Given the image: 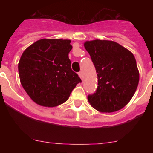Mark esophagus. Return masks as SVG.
Wrapping results in <instances>:
<instances>
[{"label":"esophagus","mask_w":153,"mask_h":153,"mask_svg":"<svg viewBox=\"0 0 153 153\" xmlns=\"http://www.w3.org/2000/svg\"><path fill=\"white\" fill-rule=\"evenodd\" d=\"M78 74H79V77H80L81 79H83V72L81 71V72H79Z\"/></svg>","instance_id":"esophagus-1"}]
</instances>
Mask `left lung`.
<instances>
[{
  "instance_id": "obj_1",
  "label": "left lung",
  "mask_w": 153,
  "mask_h": 153,
  "mask_svg": "<svg viewBox=\"0 0 153 153\" xmlns=\"http://www.w3.org/2000/svg\"><path fill=\"white\" fill-rule=\"evenodd\" d=\"M84 47L95 66L98 86L87 99L101 113H113L129 103L137 89L140 73L132 53L112 40L86 41Z\"/></svg>"
}]
</instances>
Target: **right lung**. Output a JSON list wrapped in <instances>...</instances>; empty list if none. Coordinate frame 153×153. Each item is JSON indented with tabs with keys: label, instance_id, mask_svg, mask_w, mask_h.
Returning a JSON list of instances; mask_svg holds the SVG:
<instances>
[{
	"label": "right lung",
	"instance_id": "right-lung-1",
	"mask_svg": "<svg viewBox=\"0 0 153 153\" xmlns=\"http://www.w3.org/2000/svg\"><path fill=\"white\" fill-rule=\"evenodd\" d=\"M70 40L41 39L21 55L18 63L23 88L36 104L54 107L63 103L80 78L71 70Z\"/></svg>",
	"mask_w": 153,
	"mask_h": 153
}]
</instances>
